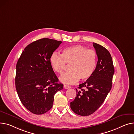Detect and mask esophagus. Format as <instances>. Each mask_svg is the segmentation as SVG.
I'll list each match as a JSON object with an SVG mask.
<instances>
[{
    "label": "esophagus",
    "mask_w": 134,
    "mask_h": 134,
    "mask_svg": "<svg viewBox=\"0 0 134 134\" xmlns=\"http://www.w3.org/2000/svg\"><path fill=\"white\" fill-rule=\"evenodd\" d=\"M64 87L65 89H69V88H70V86H69L67 85H64Z\"/></svg>",
    "instance_id": "esophagus-1"
}]
</instances>
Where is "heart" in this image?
Returning a JSON list of instances; mask_svg holds the SVG:
<instances>
[{
  "label": "heart",
  "instance_id": "1",
  "mask_svg": "<svg viewBox=\"0 0 134 134\" xmlns=\"http://www.w3.org/2000/svg\"><path fill=\"white\" fill-rule=\"evenodd\" d=\"M49 61L53 69L58 73L63 72L66 64H70V70L62 74L60 80L64 83L73 85L80 79L85 81L93 75L96 65L97 54L93 49L76 45L64 48L62 54L53 53Z\"/></svg>",
  "mask_w": 134,
  "mask_h": 134
}]
</instances>
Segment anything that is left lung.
I'll return each mask as SVG.
<instances>
[{
  "instance_id": "1",
  "label": "left lung",
  "mask_w": 134,
  "mask_h": 134,
  "mask_svg": "<svg viewBox=\"0 0 134 134\" xmlns=\"http://www.w3.org/2000/svg\"><path fill=\"white\" fill-rule=\"evenodd\" d=\"M98 61L93 75L80 84L76 96L70 102V108L75 114L88 116L97 110L103 103L112 87L114 67L109 51L96 43H93Z\"/></svg>"
}]
</instances>
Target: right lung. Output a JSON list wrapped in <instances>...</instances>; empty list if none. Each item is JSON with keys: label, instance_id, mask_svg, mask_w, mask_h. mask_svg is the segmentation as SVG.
<instances>
[{"label": "right lung", "instance_id": "obj_1", "mask_svg": "<svg viewBox=\"0 0 134 134\" xmlns=\"http://www.w3.org/2000/svg\"><path fill=\"white\" fill-rule=\"evenodd\" d=\"M62 43L48 38L35 41L27 46L16 65L15 88L25 107L41 115L49 110L54 96L64 85L53 70L49 59Z\"/></svg>", "mask_w": 134, "mask_h": 134}]
</instances>
